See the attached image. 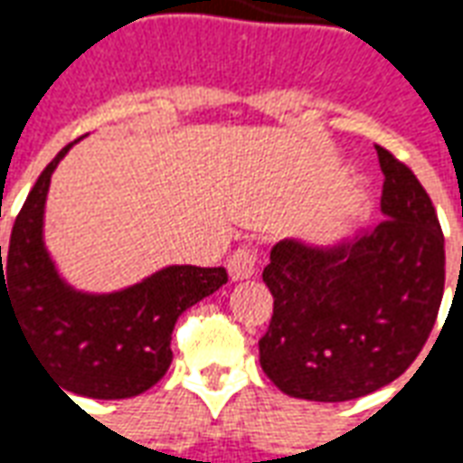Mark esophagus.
<instances>
[{
    "label": "esophagus",
    "instance_id": "obj_1",
    "mask_svg": "<svg viewBox=\"0 0 463 463\" xmlns=\"http://www.w3.org/2000/svg\"><path fill=\"white\" fill-rule=\"evenodd\" d=\"M255 262H258V255L252 248H238L232 252L231 260H228V275L231 280H248L255 275Z\"/></svg>",
    "mask_w": 463,
    "mask_h": 463
}]
</instances>
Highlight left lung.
Instances as JSON below:
<instances>
[{
	"mask_svg": "<svg viewBox=\"0 0 463 463\" xmlns=\"http://www.w3.org/2000/svg\"><path fill=\"white\" fill-rule=\"evenodd\" d=\"M384 173L374 231L335 245L285 238L270 250V327L260 367L307 402L377 392L417 359L444 295V232L417 175L377 146Z\"/></svg>",
	"mask_w": 463,
	"mask_h": 463,
	"instance_id": "8db88e82",
	"label": "left lung"
}]
</instances>
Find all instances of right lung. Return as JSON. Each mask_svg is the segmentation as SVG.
<instances>
[{
	"mask_svg": "<svg viewBox=\"0 0 463 463\" xmlns=\"http://www.w3.org/2000/svg\"><path fill=\"white\" fill-rule=\"evenodd\" d=\"M74 143L56 153L26 195L5 265L0 245V322L5 310L14 315L49 377L66 392L128 399L151 389L168 372L175 322L222 288L228 272L168 265L116 292L99 295L71 288L44 245V205L52 173Z\"/></svg>",
	"mask_w": 463,
	"mask_h": 463,
	"instance_id": "add662e5",
	"label": "right lung"
}]
</instances>
